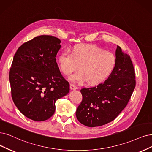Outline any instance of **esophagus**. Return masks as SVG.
Listing matches in <instances>:
<instances>
[{
  "label": "esophagus",
  "instance_id": "esophagus-1",
  "mask_svg": "<svg viewBox=\"0 0 152 152\" xmlns=\"http://www.w3.org/2000/svg\"><path fill=\"white\" fill-rule=\"evenodd\" d=\"M70 89H77V87H76L75 85H73V84H71V85H70Z\"/></svg>",
  "mask_w": 152,
  "mask_h": 152
}]
</instances>
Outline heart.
<instances>
[{"mask_svg": "<svg viewBox=\"0 0 152 152\" xmlns=\"http://www.w3.org/2000/svg\"><path fill=\"white\" fill-rule=\"evenodd\" d=\"M60 69L64 75L69 76L80 66V71L72 75L73 82L87 81L94 85L107 78L116 65L115 56L109 51L93 45H78L71 53L64 50L59 56Z\"/></svg>", "mask_w": 152, "mask_h": 152, "instance_id": "obj_1", "label": "heart"}]
</instances>
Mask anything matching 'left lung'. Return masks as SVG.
I'll return each mask as SVG.
<instances>
[{
    "mask_svg": "<svg viewBox=\"0 0 152 152\" xmlns=\"http://www.w3.org/2000/svg\"><path fill=\"white\" fill-rule=\"evenodd\" d=\"M135 85V72L130 56L118 46L116 65L108 79L97 86L80 90L83 99L76 112L77 119L89 127L114 120L127 105Z\"/></svg>",
    "mask_w": 152,
    "mask_h": 152,
    "instance_id": "8db88e82",
    "label": "left lung"
}]
</instances>
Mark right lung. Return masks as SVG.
<instances>
[{"label": "right lung", "mask_w": 152, "mask_h": 152, "mask_svg": "<svg viewBox=\"0 0 152 152\" xmlns=\"http://www.w3.org/2000/svg\"><path fill=\"white\" fill-rule=\"evenodd\" d=\"M61 41L52 36L36 37L19 48L9 72L11 95L28 118L45 121L55 111L56 101L69 91V84L56 63Z\"/></svg>", "instance_id": "1"}]
</instances>
